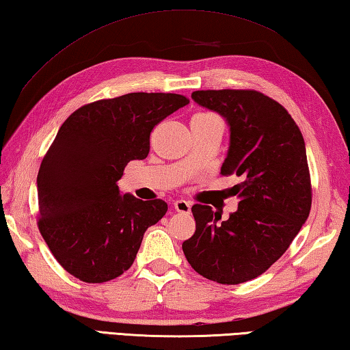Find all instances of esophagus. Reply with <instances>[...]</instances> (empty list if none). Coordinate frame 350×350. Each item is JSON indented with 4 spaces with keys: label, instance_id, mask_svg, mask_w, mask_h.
I'll return each mask as SVG.
<instances>
[{
    "label": "esophagus",
    "instance_id": "esophagus-1",
    "mask_svg": "<svg viewBox=\"0 0 350 350\" xmlns=\"http://www.w3.org/2000/svg\"><path fill=\"white\" fill-rule=\"evenodd\" d=\"M173 206L177 213L182 214H189V211H191V205H189V202L187 200H176L173 203Z\"/></svg>",
    "mask_w": 350,
    "mask_h": 350
}]
</instances>
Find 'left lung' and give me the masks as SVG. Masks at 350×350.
Returning a JSON list of instances; mask_svg holds the SVG:
<instances>
[{"instance_id":"left-lung-1","label":"left lung","mask_w":350,"mask_h":350,"mask_svg":"<svg viewBox=\"0 0 350 350\" xmlns=\"http://www.w3.org/2000/svg\"><path fill=\"white\" fill-rule=\"evenodd\" d=\"M191 98L226 119L230 150L220 173L241 182L232 188L240 202L228 220L208 205L191 208L196 231L182 250L208 280L245 283L283 256L308 219L312 187L304 139L288 110L260 92L197 90Z\"/></svg>"}]
</instances>
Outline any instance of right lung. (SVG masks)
Returning a JSON list of instances; mask_svg holds the SVG:
<instances>
[{"mask_svg":"<svg viewBox=\"0 0 350 350\" xmlns=\"http://www.w3.org/2000/svg\"><path fill=\"white\" fill-rule=\"evenodd\" d=\"M188 103L176 93H129L82 105L61 125L38 171V228L68 274L104 283L135 262L168 205L120 196L116 182L126 163L148 156L154 126Z\"/></svg>","mask_w":350,"mask_h":350,"instance_id":"obj_1","label":"right lung"}]
</instances>
